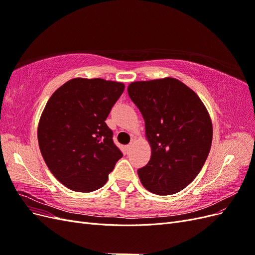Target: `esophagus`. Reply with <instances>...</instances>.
Here are the masks:
<instances>
[{
	"mask_svg": "<svg viewBox=\"0 0 255 255\" xmlns=\"http://www.w3.org/2000/svg\"><path fill=\"white\" fill-rule=\"evenodd\" d=\"M126 149H127V152H129V150L132 149V143H129V144H128L127 146H126Z\"/></svg>",
	"mask_w": 255,
	"mask_h": 255,
	"instance_id": "34e87169",
	"label": "esophagus"
}]
</instances>
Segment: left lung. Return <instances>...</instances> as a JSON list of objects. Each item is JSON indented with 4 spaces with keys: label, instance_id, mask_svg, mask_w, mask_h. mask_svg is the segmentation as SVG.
I'll return each mask as SVG.
<instances>
[{
    "label": "left lung",
    "instance_id": "obj_1",
    "mask_svg": "<svg viewBox=\"0 0 255 255\" xmlns=\"http://www.w3.org/2000/svg\"><path fill=\"white\" fill-rule=\"evenodd\" d=\"M128 92L151 146L149 163L138 169L140 182L153 194H176L195 180L210 153V114L194 90L173 78L133 82Z\"/></svg>",
    "mask_w": 255,
    "mask_h": 255
}]
</instances>
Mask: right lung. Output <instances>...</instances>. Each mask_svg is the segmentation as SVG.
<instances>
[{
    "instance_id": "obj_1",
    "label": "right lung",
    "mask_w": 255,
    "mask_h": 255,
    "mask_svg": "<svg viewBox=\"0 0 255 255\" xmlns=\"http://www.w3.org/2000/svg\"><path fill=\"white\" fill-rule=\"evenodd\" d=\"M125 84L75 78L51 96L38 125L40 152L52 174L69 189L104 186L122 157L105 120Z\"/></svg>"
}]
</instances>
